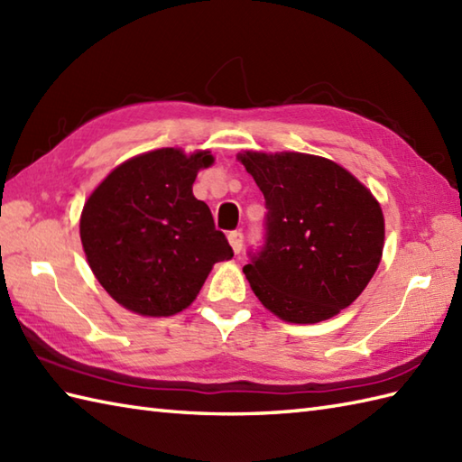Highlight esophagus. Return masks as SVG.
<instances>
[{
	"mask_svg": "<svg viewBox=\"0 0 462 462\" xmlns=\"http://www.w3.org/2000/svg\"><path fill=\"white\" fill-rule=\"evenodd\" d=\"M228 242H230L232 250L236 252V254H240V250H242V246H244V234H242L240 230L230 232V234H228Z\"/></svg>",
	"mask_w": 462,
	"mask_h": 462,
	"instance_id": "obj_1",
	"label": "esophagus"
}]
</instances>
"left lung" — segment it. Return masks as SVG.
<instances>
[{"mask_svg":"<svg viewBox=\"0 0 462 462\" xmlns=\"http://www.w3.org/2000/svg\"><path fill=\"white\" fill-rule=\"evenodd\" d=\"M266 200L263 236L244 273L258 300L291 323L346 310L375 273L385 222L356 176L321 156L240 154Z\"/></svg>","mask_w":462,"mask_h":462,"instance_id":"1","label":"left lung"}]
</instances>
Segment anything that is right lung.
Segmentation results:
<instances>
[{
    "mask_svg": "<svg viewBox=\"0 0 462 462\" xmlns=\"http://www.w3.org/2000/svg\"><path fill=\"white\" fill-rule=\"evenodd\" d=\"M208 151H152L123 162L97 186L81 214L87 262L126 310L172 316L194 301L216 262L234 256L192 184Z\"/></svg>",
    "mask_w": 462,
    "mask_h": 462,
    "instance_id": "1",
    "label": "right lung"
}]
</instances>
